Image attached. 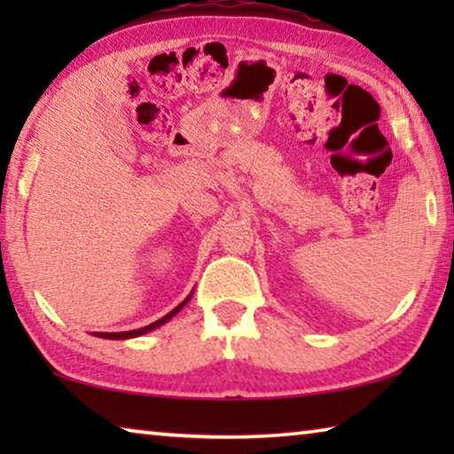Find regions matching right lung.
<instances>
[{
    "label": "right lung",
    "instance_id": "right-lung-1",
    "mask_svg": "<svg viewBox=\"0 0 454 454\" xmlns=\"http://www.w3.org/2000/svg\"><path fill=\"white\" fill-rule=\"evenodd\" d=\"M190 301V296L186 298V301H184L182 304H178L176 306V309L172 310V312H168L164 318H160V320H156V322H152V325H148V326H144V328H137V330H129V333H96V336H99V338H110V340H124V338H134V336H140V334H145V333H150V330H153V328H158V326H162L164 322H168L170 320L174 314H178L182 309H184V304H186Z\"/></svg>",
    "mask_w": 454,
    "mask_h": 454
}]
</instances>
